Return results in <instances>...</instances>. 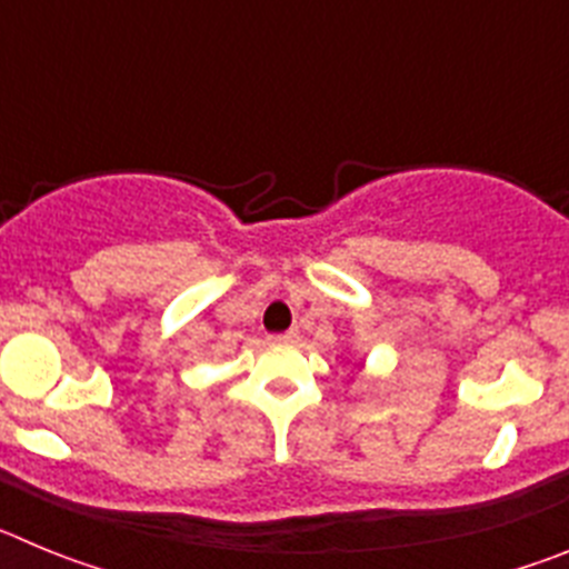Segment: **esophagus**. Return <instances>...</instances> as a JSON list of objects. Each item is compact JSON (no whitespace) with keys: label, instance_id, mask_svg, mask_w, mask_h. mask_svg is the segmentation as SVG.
Instances as JSON below:
<instances>
[{"label":"esophagus","instance_id":"1","mask_svg":"<svg viewBox=\"0 0 569 569\" xmlns=\"http://www.w3.org/2000/svg\"><path fill=\"white\" fill-rule=\"evenodd\" d=\"M299 339V330H288V333H279V336H273V341H296Z\"/></svg>","mask_w":569,"mask_h":569}]
</instances>
